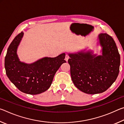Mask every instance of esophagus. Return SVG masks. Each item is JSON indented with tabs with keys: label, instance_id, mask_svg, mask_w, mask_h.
Masks as SVG:
<instances>
[{
	"label": "esophagus",
	"instance_id": "obj_1",
	"mask_svg": "<svg viewBox=\"0 0 124 124\" xmlns=\"http://www.w3.org/2000/svg\"><path fill=\"white\" fill-rule=\"evenodd\" d=\"M69 58H70V56H69L68 55V54H66V57H65V59H66V61H68Z\"/></svg>",
	"mask_w": 124,
	"mask_h": 124
}]
</instances>
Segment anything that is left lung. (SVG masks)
Returning <instances> with one entry per match:
<instances>
[{
  "instance_id": "8db88e82",
  "label": "left lung",
  "mask_w": 124,
  "mask_h": 124,
  "mask_svg": "<svg viewBox=\"0 0 124 124\" xmlns=\"http://www.w3.org/2000/svg\"><path fill=\"white\" fill-rule=\"evenodd\" d=\"M102 55L92 52L69 54L68 63L73 83L84 93L93 94L106 91L116 80L119 72L120 57L114 39L107 33L98 37Z\"/></svg>"
}]
</instances>
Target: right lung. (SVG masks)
I'll use <instances>...</instances> for the list:
<instances>
[{"instance_id": "1", "label": "right lung", "mask_w": 124, "mask_h": 124, "mask_svg": "<svg viewBox=\"0 0 124 124\" xmlns=\"http://www.w3.org/2000/svg\"><path fill=\"white\" fill-rule=\"evenodd\" d=\"M21 32L15 38L8 49L5 58L6 74L21 91L30 95L45 92L51 86L54 75L64 60L63 53L56 57H44L33 63L21 62L17 50L23 36Z\"/></svg>"}]
</instances>
